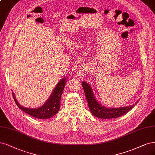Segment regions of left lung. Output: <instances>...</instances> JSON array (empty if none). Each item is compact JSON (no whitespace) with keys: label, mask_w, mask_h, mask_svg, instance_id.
Here are the masks:
<instances>
[{"label":"left lung","mask_w":155,"mask_h":155,"mask_svg":"<svg viewBox=\"0 0 155 155\" xmlns=\"http://www.w3.org/2000/svg\"><path fill=\"white\" fill-rule=\"evenodd\" d=\"M82 86L91 113L98 118L103 119L117 118L127 113L134 106V105H132L116 108H108L104 107L95 100L92 88L88 83L83 81L82 82Z\"/></svg>","instance_id":"8db88e82"}]
</instances>
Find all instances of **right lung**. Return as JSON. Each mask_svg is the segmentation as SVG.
Here are the masks:
<instances>
[{
  "instance_id": "obj_1",
  "label": "right lung",
  "mask_w": 155,
  "mask_h": 155,
  "mask_svg": "<svg viewBox=\"0 0 155 155\" xmlns=\"http://www.w3.org/2000/svg\"><path fill=\"white\" fill-rule=\"evenodd\" d=\"M65 85V79L63 78L58 83L57 86L56 87L51 97L47 100V102L41 107L35 109L22 107V106H20L18 104V101L16 100L13 92H12V94L15 103L18 106V108L24 111L25 113L37 119H47L55 115L58 111H59L60 108V100L61 94L63 93Z\"/></svg>"
}]
</instances>
